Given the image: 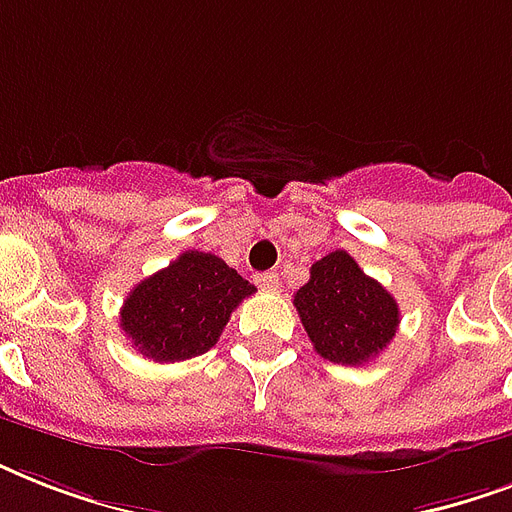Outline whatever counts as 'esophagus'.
<instances>
[{
  "mask_svg": "<svg viewBox=\"0 0 512 512\" xmlns=\"http://www.w3.org/2000/svg\"><path fill=\"white\" fill-rule=\"evenodd\" d=\"M255 281H257V287H260V289H276V287H279V276H276V273H257Z\"/></svg>",
  "mask_w": 512,
  "mask_h": 512,
  "instance_id": "esophagus-1",
  "label": "esophagus"
}]
</instances>
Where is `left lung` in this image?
<instances>
[{
	"label": "left lung",
	"mask_w": 512,
	"mask_h": 512,
	"mask_svg": "<svg viewBox=\"0 0 512 512\" xmlns=\"http://www.w3.org/2000/svg\"><path fill=\"white\" fill-rule=\"evenodd\" d=\"M295 308L316 353L345 366L366 364L388 348L401 321L393 295L366 276L345 249L311 265V279L297 289Z\"/></svg>",
	"instance_id": "obj_1"
}]
</instances>
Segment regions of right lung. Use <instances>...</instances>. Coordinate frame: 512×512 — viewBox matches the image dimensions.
<instances>
[{
    "label": "right lung",
    "instance_id": "right-lung-1",
    "mask_svg": "<svg viewBox=\"0 0 512 512\" xmlns=\"http://www.w3.org/2000/svg\"><path fill=\"white\" fill-rule=\"evenodd\" d=\"M249 295L255 287L220 257L188 249L132 289L119 321L146 358L183 361L207 353Z\"/></svg>",
    "mask_w": 512,
    "mask_h": 512
}]
</instances>
